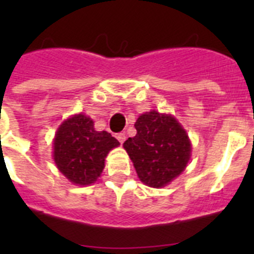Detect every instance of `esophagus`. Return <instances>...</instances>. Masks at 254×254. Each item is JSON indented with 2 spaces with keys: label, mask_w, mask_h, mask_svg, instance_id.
I'll return each instance as SVG.
<instances>
[{
  "label": "esophagus",
  "mask_w": 254,
  "mask_h": 254,
  "mask_svg": "<svg viewBox=\"0 0 254 254\" xmlns=\"http://www.w3.org/2000/svg\"><path fill=\"white\" fill-rule=\"evenodd\" d=\"M116 137H117V140L120 141L121 143H123L126 141V134L125 133H117Z\"/></svg>",
  "instance_id": "1"
}]
</instances>
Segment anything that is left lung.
I'll return each mask as SVG.
<instances>
[{
    "label": "left lung",
    "instance_id": "1",
    "mask_svg": "<svg viewBox=\"0 0 254 254\" xmlns=\"http://www.w3.org/2000/svg\"><path fill=\"white\" fill-rule=\"evenodd\" d=\"M134 137L125 141L138 178L149 187L161 188L181 174L190 158L186 129L170 114L156 111L141 114L134 123Z\"/></svg>",
    "mask_w": 254,
    "mask_h": 254
}]
</instances>
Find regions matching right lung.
I'll list each match as a JSON object with an SVG mask.
<instances>
[{"mask_svg":"<svg viewBox=\"0 0 254 254\" xmlns=\"http://www.w3.org/2000/svg\"><path fill=\"white\" fill-rule=\"evenodd\" d=\"M120 145L107 131H95L85 114H75L57 129L53 141V159L73 185L89 186L99 178L108 152Z\"/></svg>","mask_w":254,"mask_h":254,"instance_id":"1","label":"right lung"}]
</instances>
